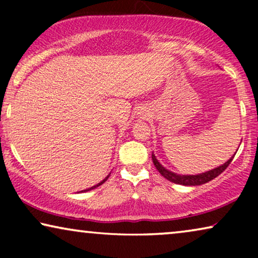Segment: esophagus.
Masks as SVG:
<instances>
[{"label": "esophagus", "instance_id": "obj_1", "mask_svg": "<svg viewBox=\"0 0 258 258\" xmlns=\"http://www.w3.org/2000/svg\"><path fill=\"white\" fill-rule=\"evenodd\" d=\"M140 114H142V115H143V116H144V114H143V112H140Z\"/></svg>", "mask_w": 258, "mask_h": 258}]
</instances>
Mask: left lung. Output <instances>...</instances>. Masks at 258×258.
<instances>
[{"mask_svg": "<svg viewBox=\"0 0 258 258\" xmlns=\"http://www.w3.org/2000/svg\"><path fill=\"white\" fill-rule=\"evenodd\" d=\"M237 153V151H236ZM236 153L232 155V156L229 158V160L225 162L224 164L220 165V167L215 168V169H211L209 171H206V172H202V174H197V175H179V174H176V172H172L170 170H168V169H165L163 165H162L158 160L155 156V154L153 153L151 155V158H153V162L155 164V167L158 170V172L163 176L164 178H167L168 181H170L172 183H176V184H182V185H201V184H204V183L211 181V179H214L215 177H217L218 175L222 174L229 164L231 163L232 158L235 157Z\"/></svg>", "mask_w": 258, "mask_h": 258, "instance_id": "left-lung-1", "label": "left lung"}]
</instances>
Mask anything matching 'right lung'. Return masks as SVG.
<instances>
[{"label":"right lung","instance_id":"1","mask_svg":"<svg viewBox=\"0 0 258 258\" xmlns=\"http://www.w3.org/2000/svg\"><path fill=\"white\" fill-rule=\"evenodd\" d=\"M109 175H110V174H109ZM109 175L107 176V177H105L104 179H102V181L100 182V183H97V184L96 185H94V186H91V188H88V189H86V190H82V191H80V192H86V191H89V190H93V189H95V188H97V186H100L101 184H103V183L105 182V181H107V179H108V177H109Z\"/></svg>","mask_w":258,"mask_h":258}]
</instances>
